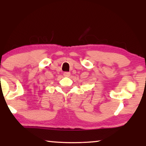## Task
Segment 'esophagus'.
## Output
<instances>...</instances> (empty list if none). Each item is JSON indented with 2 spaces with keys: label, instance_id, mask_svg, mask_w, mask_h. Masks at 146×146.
<instances>
[{
  "label": "esophagus",
  "instance_id": "esophagus-1",
  "mask_svg": "<svg viewBox=\"0 0 146 146\" xmlns=\"http://www.w3.org/2000/svg\"><path fill=\"white\" fill-rule=\"evenodd\" d=\"M70 75V73L68 72H64V76L69 77Z\"/></svg>",
  "mask_w": 146,
  "mask_h": 146
}]
</instances>
